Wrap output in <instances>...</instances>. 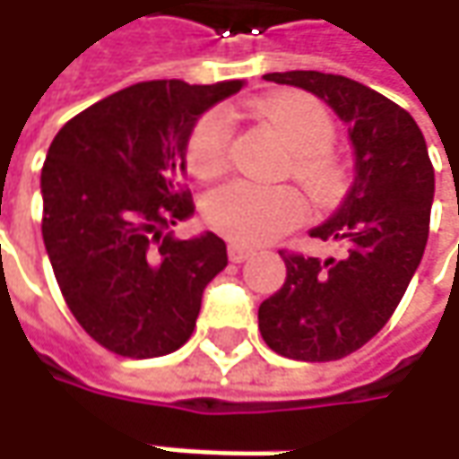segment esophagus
<instances>
[{
	"label": "esophagus",
	"mask_w": 459,
	"mask_h": 459,
	"mask_svg": "<svg viewBox=\"0 0 459 459\" xmlns=\"http://www.w3.org/2000/svg\"><path fill=\"white\" fill-rule=\"evenodd\" d=\"M227 255H230V260H232V263H245L247 257L253 255V250H250V247H242V245H235V242H232V245H230V250H227Z\"/></svg>",
	"instance_id": "esophagus-1"
}]
</instances>
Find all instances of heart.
<instances>
[{
  "instance_id": "b5f03b06",
  "label": "heart",
  "mask_w": 459,
  "mask_h": 459,
  "mask_svg": "<svg viewBox=\"0 0 459 459\" xmlns=\"http://www.w3.org/2000/svg\"><path fill=\"white\" fill-rule=\"evenodd\" d=\"M255 112L273 125L291 151L286 170L314 202L329 204L347 188V168L332 151L337 125L319 99L286 91L257 101ZM232 122L227 112H204L186 134V168L199 178H214L227 168ZM204 221L235 245H263L281 238L307 217V204L293 186H257L247 181L212 188L202 202Z\"/></svg>"
}]
</instances>
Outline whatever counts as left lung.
Masks as SVG:
<instances>
[{"label":"left lung","mask_w":459,"mask_h":459,"mask_svg":"<svg viewBox=\"0 0 459 459\" xmlns=\"http://www.w3.org/2000/svg\"><path fill=\"white\" fill-rule=\"evenodd\" d=\"M265 81L307 89L347 122L355 184L337 214L311 238L342 245L340 257L281 250L286 283L257 308L265 344L291 360L347 358L394 316L429 238L434 166L424 134L403 107L358 81L286 71Z\"/></svg>","instance_id":"1"}]
</instances>
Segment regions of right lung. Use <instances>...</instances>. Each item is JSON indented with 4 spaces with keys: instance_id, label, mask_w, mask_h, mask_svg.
I'll list each match as a JSON object with an SVG mask.
<instances>
[{
    "instance_id": "add662e5",
    "label": "right lung",
    "mask_w": 459,
    "mask_h": 459,
    "mask_svg": "<svg viewBox=\"0 0 459 459\" xmlns=\"http://www.w3.org/2000/svg\"><path fill=\"white\" fill-rule=\"evenodd\" d=\"M242 81H143L68 119L43 163V242L83 332L122 358H160L191 337L206 283L227 268L217 235L176 239L194 214L186 134Z\"/></svg>"
}]
</instances>
